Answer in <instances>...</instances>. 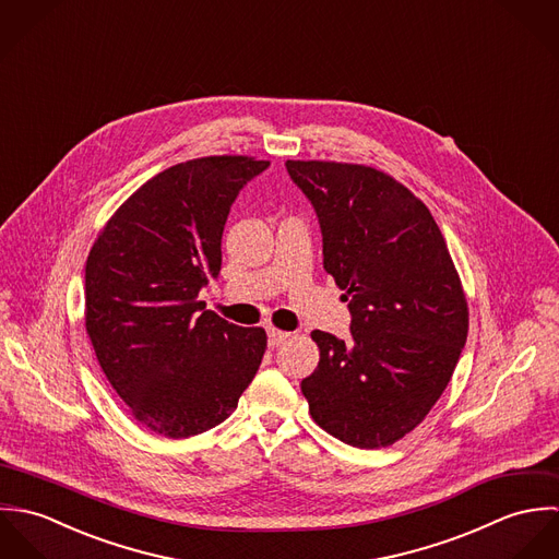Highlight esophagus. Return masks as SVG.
Wrapping results in <instances>:
<instances>
[{
	"label": "esophagus",
	"instance_id": "1",
	"mask_svg": "<svg viewBox=\"0 0 559 559\" xmlns=\"http://www.w3.org/2000/svg\"><path fill=\"white\" fill-rule=\"evenodd\" d=\"M288 335H290V333H286V331H280V329H269V346H271V348L280 346L282 342H286V340H288Z\"/></svg>",
	"mask_w": 559,
	"mask_h": 559
}]
</instances>
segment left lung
Listing matches in <instances>:
<instances>
[{
    "mask_svg": "<svg viewBox=\"0 0 559 559\" xmlns=\"http://www.w3.org/2000/svg\"><path fill=\"white\" fill-rule=\"evenodd\" d=\"M286 169L314 206L322 266L350 312L348 340L312 331L319 368L301 392L335 439L392 445L441 399L465 348L459 273L430 211L392 176L324 160Z\"/></svg>",
    "mask_w": 559,
    "mask_h": 559,
    "instance_id": "left-lung-1",
    "label": "left lung"
}]
</instances>
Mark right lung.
Wrapping results in <instances>:
<instances>
[{"mask_svg":"<svg viewBox=\"0 0 559 559\" xmlns=\"http://www.w3.org/2000/svg\"><path fill=\"white\" fill-rule=\"evenodd\" d=\"M269 160L206 157L142 185L85 262V329L131 415L185 439L228 419L255 377L266 333L198 299L222 271V235L240 189Z\"/></svg>","mask_w":559,"mask_h":559,"instance_id":"right-lung-1","label":"right lung"}]
</instances>
